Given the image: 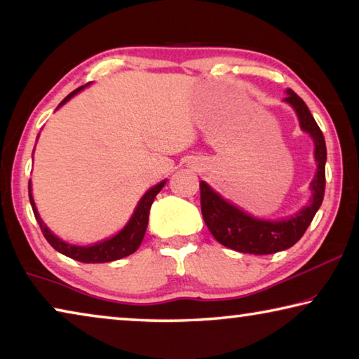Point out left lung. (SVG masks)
<instances>
[{
    "label": "left lung",
    "mask_w": 359,
    "mask_h": 359,
    "mask_svg": "<svg viewBox=\"0 0 359 359\" xmlns=\"http://www.w3.org/2000/svg\"><path fill=\"white\" fill-rule=\"evenodd\" d=\"M287 95L288 96L285 101L294 107L297 117H299L301 128L307 131L315 142V160L318 163V169L311 184L313 191L312 201L299 214L285 218V220H258V218L247 215L236 205L224 201L205 182H201L199 190H201V212L204 222L212 236L222 245L233 248L236 252L271 255L293 247L306 233L321 203H323L326 185L325 136L306 102L291 88L287 90Z\"/></svg>",
    "instance_id": "8db88e82"
}]
</instances>
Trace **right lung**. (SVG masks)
<instances>
[{"label":"right lung","instance_id":"obj_1","mask_svg":"<svg viewBox=\"0 0 359 359\" xmlns=\"http://www.w3.org/2000/svg\"><path fill=\"white\" fill-rule=\"evenodd\" d=\"M82 88L83 87H79L74 90V92H71L62 102H60V106L65 104L66 101L72 98L77 92H81ZM165 184L166 180H163L144 194L142 199L137 204L135 214L131 217V220L117 236H114L111 239L102 241L100 244H95L90 247L66 244V242H63L62 239H58L57 236H53L46 224L42 223L38 210H36V205L32 196V182H28V194H29V203H32L34 217L39 223L42 234H44V238L47 239L48 244L55 248L57 252L63 253L66 257H69L76 261H81V263H109V261H115V259L128 257V255L135 253L139 248V245H141L145 229H147V224H149V214H150L151 203H154L155 196L160 193V190L165 187Z\"/></svg>","mask_w":359,"mask_h":359}]
</instances>
